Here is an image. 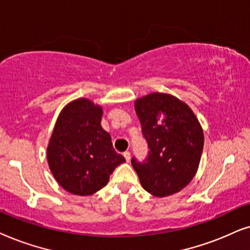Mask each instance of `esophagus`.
I'll return each mask as SVG.
<instances>
[{"label":"esophagus","mask_w":250,"mask_h":250,"mask_svg":"<svg viewBox=\"0 0 250 250\" xmlns=\"http://www.w3.org/2000/svg\"><path fill=\"white\" fill-rule=\"evenodd\" d=\"M123 156H125V161H127V162L130 161V152H129V151H125V152H123Z\"/></svg>","instance_id":"obj_1"}]
</instances>
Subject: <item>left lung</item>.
Masks as SVG:
<instances>
[{"label":"left lung","instance_id":"8db88e82","mask_svg":"<svg viewBox=\"0 0 250 250\" xmlns=\"http://www.w3.org/2000/svg\"><path fill=\"white\" fill-rule=\"evenodd\" d=\"M143 137L148 146L145 160L131 159L144 189L168 197L194 177L204 149V132L191 108L174 96L147 95L135 102Z\"/></svg>","mask_w":250,"mask_h":250}]
</instances>
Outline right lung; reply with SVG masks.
<instances>
[{
	"instance_id": "obj_1",
	"label": "right lung",
	"mask_w": 250,
	"mask_h": 250,
	"mask_svg": "<svg viewBox=\"0 0 250 250\" xmlns=\"http://www.w3.org/2000/svg\"><path fill=\"white\" fill-rule=\"evenodd\" d=\"M102 114L99 106L81 98L69 103L56 122L48 146L49 167L59 185L73 194H94L125 161L102 128Z\"/></svg>"
}]
</instances>
